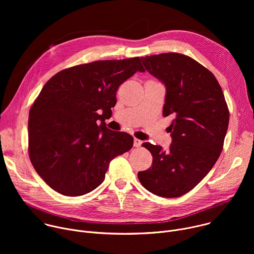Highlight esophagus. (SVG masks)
<instances>
[{
  "label": "esophagus",
  "mask_w": 254,
  "mask_h": 254,
  "mask_svg": "<svg viewBox=\"0 0 254 254\" xmlns=\"http://www.w3.org/2000/svg\"><path fill=\"white\" fill-rule=\"evenodd\" d=\"M141 143H142V140H140V139H138V138H134V139H133V146H134L135 148H139V147L141 146Z\"/></svg>",
  "instance_id": "obj_1"
}]
</instances>
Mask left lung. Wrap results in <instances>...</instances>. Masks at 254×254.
<instances>
[{"label":"left lung","mask_w":254,"mask_h":254,"mask_svg":"<svg viewBox=\"0 0 254 254\" xmlns=\"http://www.w3.org/2000/svg\"><path fill=\"white\" fill-rule=\"evenodd\" d=\"M150 74L166 87L163 116H171L168 151L143 142L152 167L138 172L140 184L164 198L183 196L198 185L218 160L229 124L223 91L211 72L180 53L141 57Z\"/></svg>","instance_id":"8db88e82"}]
</instances>
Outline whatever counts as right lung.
I'll use <instances>...</instances> for the list:
<instances>
[{"label":"right lung","mask_w":254,"mask_h":254,"mask_svg":"<svg viewBox=\"0 0 254 254\" xmlns=\"http://www.w3.org/2000/svg\"><path fill=\"white\" fill-rule=\"evenodd\" d=\"M136 71L144 72L139 57L100 60L64 69L43 86L29 113V157L53 190L70 197L91 192L111 161L132 148L130 134L108 129L104 121L118 88Z\"/></svg>","instance_id":"add662e5"}]
</instances>
